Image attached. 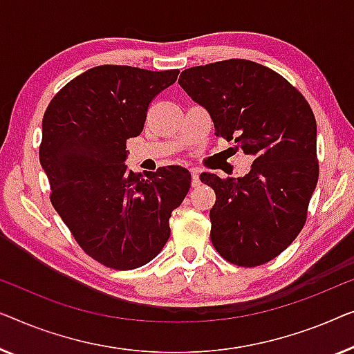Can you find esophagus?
Here are the masks:
<instances>
[{
	"instance_id": "obj_1",
	"label": "esophagus",
	"mask_w": 354,
	"mask_h": 354,
	"mask_svg": "<svg viewBox=\"0 0 354 354\" xmlns=\"http://www.w3.org/2000/svg\"><path fill=\"white\" fill-rule=\"evenodd\" d=\"M191 175H192V179H191L192 187L201 186V171L196 170V168H192V170H191Z\"/></svg>"
}]
</instances>
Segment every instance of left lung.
<instances>
[{"label":"left lung","instance_id":"obj_1","mask_svg":"<svg viewBox=\"0 0 354 354\" xmlns=\"http://www.w3.org/2000/svg\"><path fill=\"white\" fill-rule=\"evenodd\" d=\"M178 83L210 113L216 136L255 158L242 178L201 175L216 194L213 245L237 266L268 263L301 231L317 184L310 104L286 78L247 59L186 68Z\"/></svg>","mask_w":354,"mask_h":354}]
</instances>
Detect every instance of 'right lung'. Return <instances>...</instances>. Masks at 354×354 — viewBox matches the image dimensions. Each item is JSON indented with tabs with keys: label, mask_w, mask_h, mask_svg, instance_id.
Masks as SVG:
<instances>
[{
	"label": "right lung",
	"mask_w": 354,
	"mask_h": 354,
	"mask_svg": "<svg viewBox=\"0 0 354 354\" xmlns=\"http://www.w3.org/2000/svg\"><path fill=\"white\" fill-rule=\"evenodd\" d=\"M179 71L97 66L59 91L44 112L39 162L51 202L80 247L113 270L153 260L191 187L179 165L144 178L128 170L127 139L141 134L153 97Z\"/></svg>",
	"instance_id": "obj_1"
}]
</instances>
